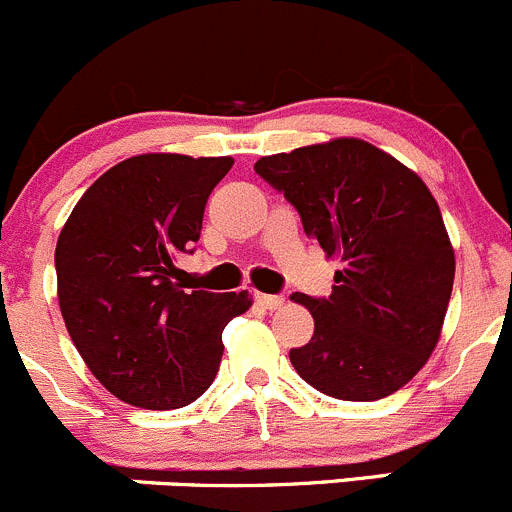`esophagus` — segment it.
Wrapping results in <instances>:
<instances>
[{"mask_svg":"<svg viewBox=\"0 0 512 512\" xmlns=\"http://www.w3.org/2000/svg\"><path fill=\"white\" fill-rule=\"evenodd\" d=\"M256 301L268 311H276L283 306V296H271V293H256Z\"/></svg>","mask_w":512,"mask_h":512,"instance_id":"1","label":"esophagus"}]
</instances>
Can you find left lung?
I'll return each mask as SVG.
<instances>
[{
	"instance_id": "left-lung-1",
	"label": "left lung",
	"mask_w": 512,
	"mask_h": 512,
	"mask_svg": "<svg viewBox=\"0 0 512 512\" xmlns=\"http://www.w3.org/2000/svg\"><path fill=\"white\" fill-rule=\"evenodd\" d=\"M254 169L343 263L328 298L291 296L313 316L311 341L288 353L298 376L341 401L396 393L438 346L453 291L438 201L416 171L353 136L261 156Z\"/></svg>"
}]
</instances>
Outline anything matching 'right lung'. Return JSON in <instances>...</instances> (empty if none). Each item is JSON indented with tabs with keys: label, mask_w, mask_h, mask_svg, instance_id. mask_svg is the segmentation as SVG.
Listing matches in <instances>:
<instances>
[{
	"label": "right lung",
	"mask_w": 512,
	"mask_h": 512,
	"mask_svg": "<svg viewBox=\"0 0 512 512\" xmlns=\"http://www.w3.org/2000/svg\"><path fill=\"white\" fill-rule=\"evenodd\" d=\"M231 156L139 154L101 174L57 241L64 323L96 381L129 406H189L219 373L226 323L249 291L176 286V258L199 241L204 206Z\"/></svg>",
	"instance_id": "obj_1"
}]
</instances>
